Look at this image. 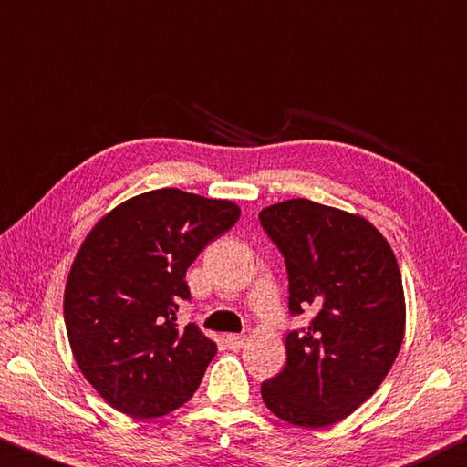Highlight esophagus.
<instances>
[{"instance_id": "1", "label": "esophagus", "mask_w": 467, "mask_h": 467, "mask_svg": "<svg viewBox=\"0 0 467 467\" xmlns=\"http://www.w3.org/2000/svg\"><path fill=\"white\" fill-rule=\"evenodd\" d=\"M225 342L232 350H240L244 347V342H246V337H244V334H227Z\"/></svg>"}]
</instances>
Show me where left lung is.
<instances>
[{"label": "left lung", "instance_id": "8db88e82", "mask_svg": "<svg viewBox=\"0 0 467 467\" xmlns=\"http://www.w3.org/2000/svg\"><path fill=\"white\" fill-rule=\"evenodd\" d=\"M260 223L285 256L291 314H314L285 338L287 365L263 383V400L285 422L328 427L378 391L402 347L396 254L369 219L307 199L265 207Z\"/></svg>", "mask_w": 467, "mask_h": 467}]
</instances>
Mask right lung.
Here are the masks:
<instances>
[{
	"label": "right lung",
	"instance_id": "right-lung-1",
	"mask_svg": "<svg viewBox=\"0 0 467 467\" xmlns=\"http://www.w3.org/2000/svg\"><path fill=\"white\" fill-rule=\"evenodd\" d=\"M227 199L158 188L96 221L65 283L71 353L92 388L133 419L176 410L199 388L217 345L176 312L186 268L240 219Z\"/></svg>",
	"mask_w": 467,
	"mask_h": 467
}]
</instances>
